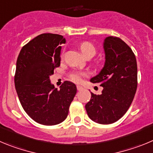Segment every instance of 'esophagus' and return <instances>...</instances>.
<instances>
[{"instance_id": "obj_1", "label": "esophagus", "mask_w": 153, "mask_h": 153, "mask_svg": "<svg viewBox=\"0 0 153 153\" xmlns=\"http://www.w3.org/2000/svg\"><path fill=\"white\" fill-rule=\"evenodd\" d=\"M77 89H78V91H82L83 90V87L81 86V85H77Z\"/></svg>"}]
</instances>
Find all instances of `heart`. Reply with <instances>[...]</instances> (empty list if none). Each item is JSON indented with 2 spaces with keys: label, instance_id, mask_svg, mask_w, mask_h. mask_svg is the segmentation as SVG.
Segmentation results:
<instances>
[{
  "label": "heart",
  "instance_id": "heart-1",
  "mask_svg": "<svg viewBox=\"0 0 153 153\" xmlns=\"http://www.w3.org/2000/svg\"><path fill=\"white\" fill-rule=\"evenodd\" d=\"M79 48L85 57H87V56H91V57H93L96 53L95 46H94L93 44L90 42H82V43L80 44ZM85 75V74L84 72H82V71H71V73L69 74V78L72 82L78 83V82L82 81V78Z\"/></svg>",
  "mask_w": 153,
  "mask_h": 153
}]
</instances>
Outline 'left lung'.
Here are the masks:
<instances>
[{"mask_svg":"<svg viewBox=\"0 0 153 153\" xmlns=\"http://www.w3.org/2000/svg\"><path fill=\"white\" fill-rule=\"evenodd\" d=\"M104 49V68L91 79L104 89L101 94L91 93L85 109L93 121L111 124L120 119L131 105L137 88V64L130 46L118 37H107Z\"/></svg>","mask_w":153,"mask_h":153,"instance_id":"obj_1","label":"left lung"}]
</instances>
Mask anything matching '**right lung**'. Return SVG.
Here are the masks:
<instances>
[{
	"mask_svg": "<svg viewBox=\"0 0 153 153\" xmlns=\"http://www.w3.org/2000/svg\"><path fill=\"white\" fill-rule=\"evenodd\" d=\"M65 42L59 34H40L22 48L16 60L14 83L20 104L30 117L42 125L64 121L76 94L74 83L65 81L58 90L49 78L60 65V45Z\"/></svg>",
	"mask_w": 153,
	"mask_h": 153,
	"instance_id": "add662e5",
	"label": "right lung"
}]
</instances>
